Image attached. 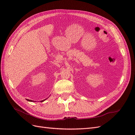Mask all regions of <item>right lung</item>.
I'll list each match as a JSON object with an SVG mask.
<instances>
[{"label":"right lung","instance_id":"1","mask_svg":"<svg viewBox=\"0 0 135 135\" xmlns=\"http://www.w3.org/2000/svg\"><path fill=\"white\" fill-rule=\"evenodd\" d=\"M45 100H46V99H45ZM45 100L41 101V102H43V101H44ZM27 101H32V100H28V99H27Z\"/></svg>","mask_w":135,"mask_h":135}]
</instances>
